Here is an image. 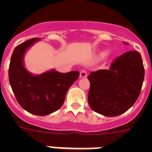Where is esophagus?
<instances>
[{"label":"esophagus","mask_w":152,"mask_h":152,"mask_svg":"<svg viewBox=\"0 0 152 152\" xmlns=\"http://www.w3.org/2000/svg\"><path fill=\"white\" fill-rule=\"evenodd\" d=\"M88 76V73L85 70H81L80 72V78H85Z\"/></svg>","instance_id":"34e87169"}]
</instances>
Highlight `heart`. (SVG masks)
Masks as SVG:
<instances>
[{
    "label": "heart",
    "instance_id": "b5f03b06",
    "mask_svg": "<svg viewBox=\"0 0 152 152\" xmlns=\"http://www.w3.org/2000/svg\"><path fill=\"white\" fill-rule=\"evenodd\" d=\"M102 55H105V53H103V54H102Z\"/></svg>",
    "mask_w": 152,
    "mask_h": 152
}]
</instances>
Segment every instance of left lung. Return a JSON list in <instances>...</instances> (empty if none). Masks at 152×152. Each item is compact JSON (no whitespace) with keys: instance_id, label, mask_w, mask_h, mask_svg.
Here are the masks:
<instances>
[{"instance_id":"obj_1","label":"left lung","mask_w":152,"mask_h":152,"mask_svg":"<svg viewBox=\"0 0 152 152\" xmlns=\"http://www.w3.org/2000/svg\"><path fill=\"white\" fill-rule=\"evenodd\" d=\"M144 79L141 55L137 51H128L117 57L109 69L91 72L88 76L89 106L106 117L121 115L134 105Z\"/></svg>"}]
</instances>
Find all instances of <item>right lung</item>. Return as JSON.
Listing matches in <instances>:
<instances>
[{"instance_id": "1", "label": "right lung", "mask_w": 152, "mask_h": 152, "mask_svg": "<svg viewBox=\"0 0 152 152\" xmlns=\"http://www.w3.org/2000/svg\"><path fill=\"white\" fill-rule=\"evenodd\" d=\"M34 38L20 44L11 57L8 79L15 99L23 109L39 116H46L59 110L67 91L78 79L80 72L61 73L54 69L33 75L24 67L23 57L28 49L39 41Z\"/></svg>"}]
</instances>
